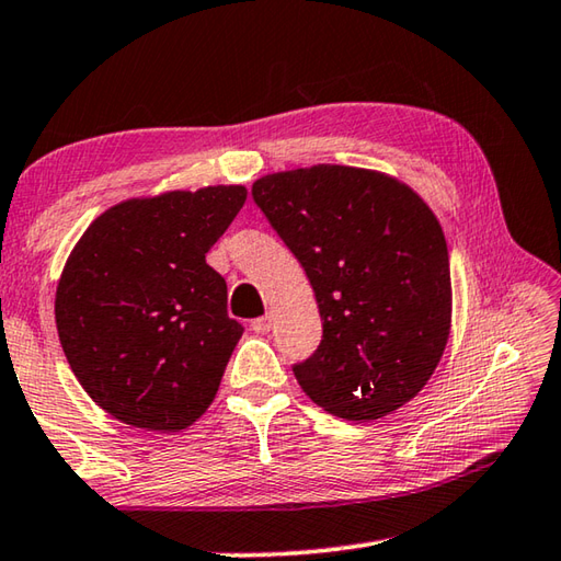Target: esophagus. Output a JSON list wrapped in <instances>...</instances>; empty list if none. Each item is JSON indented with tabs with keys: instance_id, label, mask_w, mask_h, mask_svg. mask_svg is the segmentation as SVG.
Masks as SVG:
<instances>
[{
	"instance_id": "obj_1",
	"label": "esophagus",
	"mask_w": 561,
	"mask_h": 561,
	"mask_svg": "<svg viewBox=\"0 0 561 561\" xmlns=\"http://www.w3.org/2000/svg\"><path fill=\"white\" fill-rule=\"evenodd\" d=\"M272 321H274V316L264 313V316H260V319L252 321V331L254 333H267L272 329Z\"/></svg>"
}]
</instances>
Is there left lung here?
<instances>
[{
    "label": "left lung",
    "mask_w": 561,
    "mask_h": 561,
    "mask_svg": "<svg viewBox=\"0 0 561 561\" xmlns=\"http://www.w3.org/2000/svg\"><path fill=\"white\" fill-rule=\"evenodd\" d=\"M301 262L323 335L294 375L343 420L390 414L422 390L451 329L449 250L430 206L378 171L319 164L252 183Z\"/></svg>",
    "instance_id": "obj_1"
}]
</instances>
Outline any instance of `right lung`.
Segmentation results:
<instances>
[{
    "instance_id": "obj_1",
    "label": "right lung",
    "mask_w": 561,
    "mask_h": 561,
    "mask_svg": "<svg viewBox=\"0 0 561 561\" xmlns=\"http://www.w3.org/2000/svg\"><path fill=\"white\" fill-rule=\"evenodd\" d=\"M245 186L131 198L93 220L56 289L58 339L83 390L115 420L186 430L208 410L242 323L206 252Z\"/></svg>"
}]
</instances>
